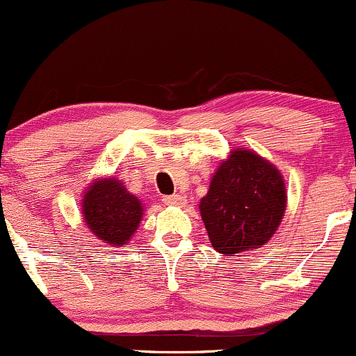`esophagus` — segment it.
<instances>
[{
    "label": "esophagus",
    "instance_id": "1",
    "mask_svg": "<svg viewBox=\"0 0 356 356\" xmlns=\"http://www.w3.org/2000/svg\"><path fill=\"white\" fill-rule=\"evenodd\" d=\"M165 204H169V206H186V197L181 194H174V195H167V197L164 199Z\"/></svg>",
    "mask_w": 356,
    "mask_h": 356
}]
</instances>
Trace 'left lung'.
Wrapping results in <instances>:
<instances>
[{
  "mask_svg": "<svg viewBox=\"0 0 356 356\" xmlns=\"http://www.w3.org/2000/svg\"><path fill=\"white\" fill-rule=\"evenodd\" d=\"M199 209L218 252L232 256L261 248L284 216V181L257 154L234 150L219 165Z\"/></svg>",
  "mask_w": 356,
  "mask_h": 356,
  "instance_id": "8db88e82",
  "label": "left lung"
}]
</instances>
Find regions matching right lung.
Wrapping results in <instances>:
<instances>
[{
  "instance_id": "1",
  "label": "right lung",
  "mask_w": 356,
  "mask_h": 356,
  "mask_svg": "<svg viewBox=\"0 0 356 356\" xmlns=\"http://www.w3.org/2000/svg\"><path fill=\"white\" fill-rule=\"evenodd\" d=\"M142 212L140 201L115 179L95 182L83 197V218L88 229L112 246H122L132 238Z\"/></svg>"
}]
</instances>
